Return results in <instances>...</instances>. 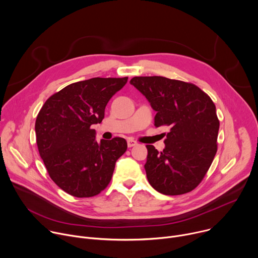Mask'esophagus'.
Segmentation results:
<instances>
[{
	"mask_svg": "<svg viewBox=\"0 0 258 258\" xmlns=\"http://www.w3.org/2000/svg\"><path fill=\"white\" fill-rule=\"evenodd\" d=\"M127 145H128V147H133V146L137 145V142L133 139H128L127 140Z\"/></svg>",
	"mask_w": 258,
	"mask_h": 258,
	"instance_id": "1",
	"label": "esophagus"
}]
</instances>
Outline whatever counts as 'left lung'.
I'll list each match as a JSON object with an SVG mask.
<instances>
[{"label": "left lung", "instance_id": "left-lung-1", "mask_svg": "<svg viewBox=\"0 0 258 258\" xmlns=\"http://www.w3.org/2000/svg\"><path fill=\"white\" fill-rule=\"evenodd\" d=\"M156 111L154 126H170L165 148L146 145L144 165L149 184L165 195L193 190L209 171L217 153L220 122L212 98L192 83L162 76L130 80Z\"/></svg>", "mask_w": 258, "mask_h": 258}]
</instances>
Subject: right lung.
<instances>
[{"mask_svg":"<svg viewBox=\"0 0 258 258\" xmlns=\"http://www.w3.org/2000/svg\"><path fill=\"white\" fill-rule=\"evenodd\" d=\"M124 78L95 77L67 85L44 102L35 121L36 143L49 177L75 197H91L110 183L124 138L95 140L92 125L105 117L111 97Z\"/></svg>","mask_w":258,"mask_h":258,"instance_id":"add662e5","label":"right lung"}]
</instances>
